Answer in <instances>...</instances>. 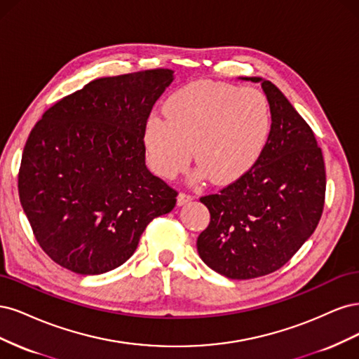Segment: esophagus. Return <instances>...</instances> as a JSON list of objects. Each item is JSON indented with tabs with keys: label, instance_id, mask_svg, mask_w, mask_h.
Segmentation results:
<instances>
[{
	"label": "esophagus",
	"instance_id": "obj_1",
	"mask_svg": "<svg viewBox=\"0 0 359 359\" xmlns=\"http://www.w3.org/2000/svg\"><path fill=\"white\" fill-rule=\"evenodd\" d=\"M191 200H192V196H191L189 194L180 192V194L177 195V205H183V204H187V203H189Z\"/></svg>",
	"mask_w": 359,
	"mask_h": 359
}]
</instances>
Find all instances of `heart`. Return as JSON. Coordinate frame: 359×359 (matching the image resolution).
<instances>
[{
	"label": "heart",
	"instance_id": "heart-1",
	"mask_svg": "<svg viewBox=\"0 0 359 359\" xmlns=\"http://www.w3.org/2000/svg\"><path fill=\"white\" fill-rule=\"evenodd\" d=\"M165 121L144 126L149 163L159 176L195 164L213 183H229L253 167L271 131L270 102L255 88L201 80L180 88L164 106Z\"/></svg>",
	"mask_w": 359,
	"mask_h": 359
}]
</instances>
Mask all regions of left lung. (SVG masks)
I'll use <instances>...</instances> for the list:
<instances>
[{"mask_svg":"<svg viewBox=\"0 0 359 359\" xmlns=\"http://www.w3.org/2000/svg\"><path fill=\"white\" fill-rule=\"evenodd\" d=\"M261 82L271 131L250 170L200 201L210 224L196 240L200 258L228 279L270 274L316 229L325 204V164L313 131L270 80Z\"/></svg>","mask_w":359,"mask_h":359,"instance_id":"obj_1","label":"left lung"}]
</instances>
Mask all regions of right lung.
<instances>
[{"mask_svg": "<svg viewBox=\"0 0 359 359\" xmlns=\"http://www.w3.org/2000/svg\"><path fill=\"white\" fill-rule=\"evenodd\" d=\"M172 82L168 68L95 79L34 125L18 189L32 233L52 261L77 274L119 267L143 231L170 213L177 191L144 164V126Z\"/></svg>", "mask_w": 359, "mask_h": 359, "instance_id": "right-lung-1", "label": "right lung"}]
</instances>
